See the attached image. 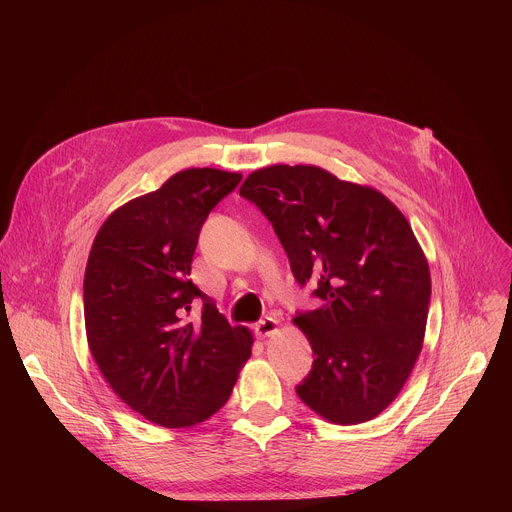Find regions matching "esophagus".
<instances>
[{"label": "esophagus", "mask_w": 512, "mask_h": 512, "mask_svg": "<svg viewBox=\"0 0 512 512\" xmlns=\"http://www.w3.org/2000/svg\"><path fill=\"white\" fill-rule=\"evenodd\" d=\"M277 326H279V322H277L275 318L267 316V318H263V320H259V322L255 324V334H257L259 338H267V336H271V334L277 332Z\"/></svg>", "instance_id": "1"}]
</instances>
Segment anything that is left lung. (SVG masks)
<instances>
[{
  "label": "left lung",
  "mask_w": 512,
  "mask_h": 512,
  "mask_svg": "<svg viewBox=\"0 0 512 512\" xmlns=\"http://www.w3.org/2000/svg\"><path fill=\"white\" fill-rule=\"evenodd\" d=\"M239 192L322 300L294 318L314 350L298 397L338 425L377 417L409 379L427 324L431 277L407 218L379 190L318 166L261 168Z\"/></svg>",
  "instance_id": "1"
}]
</instances>
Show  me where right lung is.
Here are the masks:
<instances>
[{
  "instance_id": "add662e5",
  "label": "right lung",
  "mask_w": 512,
  "mask_h": 512,
  "mask_svg": "<svg viewBox=\"0 0 512 512\" xmlns=\"http://www.w3.org/2000/svg\"><path fill=\"white\" fill-rule=\"evenodd\" d=\"M241 178L182 170L111 212L91 247L83 285L91 354L117 397L152 423L208 419L251 356V332L231 326L188 277L208 212ZM198 299L203 312L192 323Z\"/></svg>"
}]
</instances>
